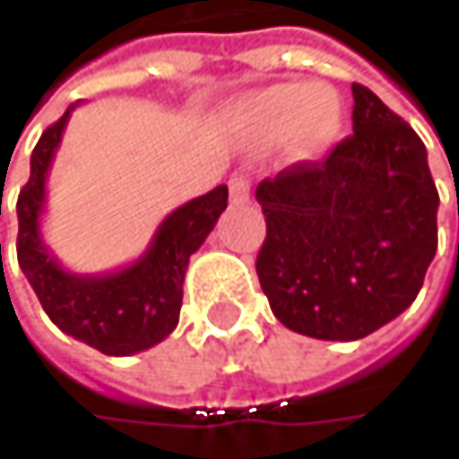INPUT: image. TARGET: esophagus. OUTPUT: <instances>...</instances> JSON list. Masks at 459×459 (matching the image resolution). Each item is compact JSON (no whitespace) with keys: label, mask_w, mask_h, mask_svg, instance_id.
I'll use <instances>...</instances> for the list:
<instances>
[{"label":"esophagus","mask_w":459,"mask_h":459,"mask_svg":"<svg viewBox=\"0 0 459 459\" xmlns=\"http://www.w3.org/2000/svg\"><path fill=\"white\" fill-rule=\"evenodd\" d=\"M229 188L233 204H244L249 199V178L247 175H233L229 180Z\"/></svg>","instance_id":"34e87169"}]
</instances>
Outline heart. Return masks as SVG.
Instances as JSON below:
<instances>
[{
    "label": "heart",
    "instance_id": "1",
    "mask_svg": "<svg viewBox=\"0 0 459 459\" xmlns=\"http://www.w3.org/2000/svg\"><path fill=\"white\" fill-rule=\"evenodd\" d=\"M244 117L263 133H287L295 127L306 148H324L340 133L342 106L334 90L279 84L249 98Z\"/></svg>",
    "mask_w": 459,
    "mask_h": 459
}]
</instances>
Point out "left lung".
Instances as JSON below:
<instances>
[{
    "mask_svg": "<svg viewBox=\"0 0 459 459\" xmlns=\"http://www.w3.org/2000/svg\"><path fill=\"white\" fill-rule=\"evenodd\" d=\"M351 90L353 135L255 191L260 287L276 319L316 340H361L404 314L438 244L422 140L372 90Z\"/></svg>",
    "mask_w": 459,
    "mask_h": 459,
    "instance_id": "obj_1",
    "label": "left lung"
}]
</instances>
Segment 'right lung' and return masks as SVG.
Instances as JSON below:
<instances>
[{"instance_id": "right-lung-1", "label": "right lung", "mask_w": 459, "mask_h": 459, "mask_svg": "<svg viewBox=\"0 0 459 459\" xmlns=\"http://www.w3.org/2000/svg\"><path fill=\"white\" fill-rule=\"evenodd\" d=\"M71 111L47 127L31 153V178L18 196V265L57 329L106 356H133L178 326L188 257L229 207V188L218 186L169 212L135 263L111 273L65 271L42 238V212Z\"/></svg>"}]
</instances>
